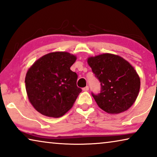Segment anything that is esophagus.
Segmentation results:
<instances>
[{"label": "esophagus", "instance_id": "1", "mask_svg": "<svg viewBox=\"0 0 157 157\" xmlns=\"http://www.w3.org/2000/svg\"><path fill=\"white\" fill-rule=\"evenodd\" d=\"M89 90V87H88V86H86V87H84L83 88V90H84V91H87V90Z\"/></svg>", "mask_w": 157, "mask_h": 157}]
</instances>
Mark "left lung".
Returning <instances> with one entry per match:
<instances>
[{"instance_id":"1","label":"left lung","mask_w":157,"mask_h":157,"mask_svg":"<svg viewBox=\"0 0 157 157\" xmlns=\"http://www.w3.org/2000/svg\"><path fill=\"white\" fill-rule=\"evenodd\" d=\"M87 62L101 82V93L92 94L98 105L110 114L128 110L140 88V76L132 66L121 56L109 53L90 56Z\"/></svg>"}]
</instances>
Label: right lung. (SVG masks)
I'll return each mask as SVG.
<instances>
[{
    "instance_id": "1",
    "label": "right lung",
    "mask_w": 157,
    "mask_h": 157,
    "mask_svg": "<svg viewBox=\"0 0 157 157\" xmlns=\"http://www.w3.org/2000/svg\"><path fill=\"white\" fill-rule=\"evenodd\" d=\"M76 60V56L69 52H51L28 69L25 80L27 94L42 115L59 117L72 108L81 92L76 86L78 76L70 69Z\"/></svg>"
}]
</instances>
